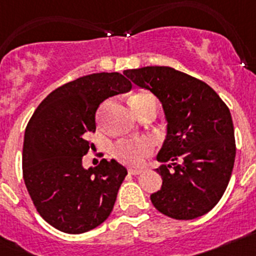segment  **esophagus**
I'll return each instance as SVG.
<instances>
[{
  "instance_id": "1",
  "label": "esophagus",
  "mask_w": 256,
  "mask_h": 256,
  "mask_svg": "<svg viewBox=\"0 0 256 256\" xmlns=\"http://www.w3.org/2000/svg\"><path fill=\"white\" fill-rule=\"evenodd\" d=\"M128 172H130V174H132V176H138V174H141L142 169H137V168H130L128 169Z\"/></svg>"
}]
</instances>
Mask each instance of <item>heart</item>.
<instances>
[{"label": "heart", "instance_id": "b5f03b06", "mask_svg": "<svg viewBox=\"0 0 256 256\" xmlns=\"http://www.w3.org/2000/svg\"><path fill=\"white\" fill-rule=\"evenodd\" d=\"M130 106L138 115L144 106L155 104L154 97L148 92H137L130 97ZM154 150L152 142L148 138L130 140V141H120L115 144L112 152L118 160L128 165H140L144 160L146 156L150 155Z\"/></svg>", "mask_w": 256, "mask_h": 256}]
</instances>
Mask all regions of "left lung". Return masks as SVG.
<instances>
[{"mask_svg": "<svg viewBox=\"0 0 256 256\" xmlns=\"http://www.w3.org/2000/svg\"><path fill=\"white\" fill-rule=\"evenodd\" d=\"M136 86L152 92L164 108L168 133L156 169L160 191L151 202L178 220L204 216L218 204L230 182L236 141L230 108L200 79L169 66L124 70Z\"/></svg>", "mask_w": 256, "mask_h": 256, "instance_id": "left-lung-1", "label": "left lung"}]
</instances>
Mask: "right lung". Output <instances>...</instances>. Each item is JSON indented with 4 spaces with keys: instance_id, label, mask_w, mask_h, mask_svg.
<instances>
[{
    "instance_id": "add662e5",
    "label": "right lung",
    "mask_w": 256,
    "mask_h": 256,
    "mask_svg": "<svg viewBox=\"0 0 256 256\" xmlns=\"http://www.w3.org/2000/svg\"><path fill=\"white\" fill-rule=\"evenodd\" d=\"M130 88L119 73L80 76L52 91L28 122L22 178L40 216L56 230L83 234L112 212L126 169L114 159L84 169L82 160L92 148L86 137L96 132L100 104Z\"/></svg>"
}]
</instances>
